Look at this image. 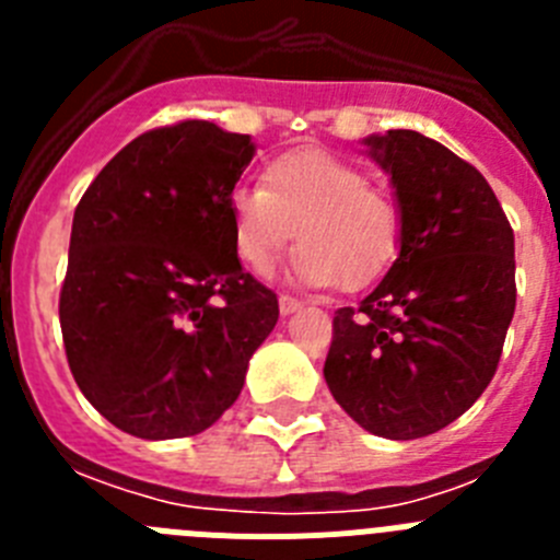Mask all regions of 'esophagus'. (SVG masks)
<instances>
[{"label":"esophagus","instance_id":"34e87169","mask_svg":"<svg viewBox=\"0 0 560 560\" xmlns=\"http://www.w3.org/2000/svg\"><path fill=\"white\" fill-rule=\"evenodd\" d=\"M277 303H280V314H294V311L303 308V300H296V296L291 294H280Z\"/></svg>","mask_w":560,"mask_h":560}]
</instances>
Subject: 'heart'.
I'll use <instances>...</instances> for the list:
<instances>
[{
  "instance_id": "obj_1",
  "label": "heart",
  "mask_w": 560,
  "mask_h": 560,
  "mask_svg": "<svg viewBox=\"0 0 560 560\" xmlns=\"http://www.w3.org/2000/svg\"><path fill=\"white\" fill-rule=\"evenodd\" d=\"M237 257L269 275L300 232L294 275L311 285L368 289L389 271L404 244V210L368 171L323 148H296L230 199Z\"/></svg>"
}]
</instances>
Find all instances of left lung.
I'll return each instance as SVG.
<instances>
[{
	"label": "left lung",
	"instance_id": "1",
	"mask_svg": "<svg viewBox=\"0 0 560 560\" xmlns=\"http://www.w3.org/2000/svg\"><path fill=\"white\" fill-rule=\"evenodd\" d=\"M364 145L393 176L404 244L387 277L334 314L323 373L368 432L427 438L497 373L516 311L513 230L482 173L446 145L404 128Z\"/></svg>",
	"mask_w": 560,
	"mask_h": 560
}]
</instances>
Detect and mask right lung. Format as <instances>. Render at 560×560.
<instances>
[{
	"label": "right lung",
	"instance_id": "add662e5",
	"mask_svg": "<svg viewBox=\"0 0 560 560\" xmlns=\"http://www.w3.org/2000/svg\"><path fill=\"white\" fill-rule=\"evenodd\" d=\"M249 133L182 120L128 142L75 207L58 300L69 370L108 423L142 440L210 429L277 325L241 266L230 199Z\"/></svg>",
	"mask_w": 560,
	"mask_h": 560
}]
</instances>
